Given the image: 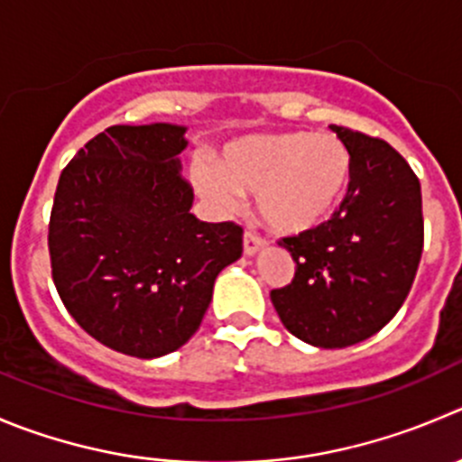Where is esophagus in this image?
Listing matches in <instances>:
<instances>
[{"mask_svg": "<svg viewBox=\"0 0 462 462\" xmlns=\"http://www.w3.org/2000/svg\"><path fill=\"white\" fill-rule=\"evenodd\" d=\"M263 245H265V240H263L261 236H256V234H252V231H247V234H245V238H243L245 256H254V254H256L258 249L263 247Z\"/></svg>", "mask_w": 462, "mask_h": 462, "instance_id": "34e87169", "label": "esophagus"}]
</instances>
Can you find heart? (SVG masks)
<instances>
[{
    "mask_svg": "<svg viewBox=\"0 0 462 462\" xmlns=\"http://www.w3.org/2000/svg\"><path fill=\"white\" fill-rule=\"evenodd\" d=\"M197 190L231 206L238 195H256L261 222L279 236L318 231L340 210L354 179V158L337 135L281 131L231 140L213 168L190 170Z\"/></svg>",
    "mask_w": 462,
    "mask_h": 462,
    "instance_id": "b5f03b06",
    "label": "heart"
}]
</instances>
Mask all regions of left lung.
<instances>
[{
	"mask_svg": "<svg viewBox=\"0 0 462 462\" xmlns=\"http://www.w3.org/2000/svg\"><path fill=\"white\" fill-rule=\"evenodd\" d=\"M349 147L354 179L340 210L318 231L283 238L292 283L270 300L294 337L322 349L367 340L411 292L424 247L420 179L385 140L331 125Z\"/></svg>",
	"mask_w": 462,
	"mask_h": 462,
	"instance_id": "obj_1",
	"label": "left lung"
}]
</instances>
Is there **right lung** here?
Masks as SVG:
<instances>
[{
    "label": "right lung",
    "instance_id": "1",
    "mask_svg": "<svg viewBox=\"0 0 462 462\" xmlns=\"http://www.w3.org/2000/svg\"><path fill=\"white\" fill-rule=\"evenodd\" d=\"M186 126L117 125L68 162L50 219L51 276L95 340L135 358L186 345L219 272L243 256V228L201 222L179 153Z\"/></svg>",
    "mask_w": 462,
    "mask_h": 462
}]
</instances>
